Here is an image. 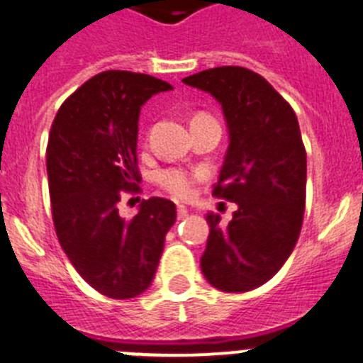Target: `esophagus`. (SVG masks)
I'll list each match as a JSON object with an SVG mask.
<instances>
[{
	"mask_svg": "<svg viewBox=\"0 0 363 363\" xmlns=\"http://www.w3.org/2000/svg\"><path fill=\"white\" fill-rule=\"evenodd\" d=\"M189 216V209L185 205H178V220H184Z\"/></svg>",
	"mask_w": 363,
	"mask_h": 363,
	"instance_id": "esophagus-1",
	"label": "esophagus"
}]
</instances>
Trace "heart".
Returning a JSON list of instances; mask_svg holds the SVG:
<instances>
[{
    "label": "heart",
    "mask_w": 363,
    "mask_h": 363,
    "mask_svg": "<svg viewBox=\"0 0 363 363\" xmlns=\"http://www.w3.org/2000/svg\"><path fill=\"white\" fill-rule=\"evenodd\" d=\"M201 171H185V169H165L158 172V184L165 191L179 198H191L194 194V187L200 179H203Z\"/></svg>",
    "instance_id": "obj_1"
}]
</instances>
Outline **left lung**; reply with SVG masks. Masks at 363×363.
Returning <instances> with one entry per match:
<instances>
[{
	"label": "left lung",
	"mask_w": 363,
	"mask_h": 363,
	"mask_svg": "<svg viewBox=\"0 0 363 363\" xmlns=\"http://www.w3.org/2000/svg\"><path fill=\"white\" fill-rule=\"evenodd\" d=\"M220 101L229 149L213 194L234 201L229 225L209 213L201 272L213 287L245 293L289 258L306 209L307 158L296 114L265 78L243 67H216L184 78Z\"/></svg>",
	"instance_id": "obj_1"
}]
</instances>
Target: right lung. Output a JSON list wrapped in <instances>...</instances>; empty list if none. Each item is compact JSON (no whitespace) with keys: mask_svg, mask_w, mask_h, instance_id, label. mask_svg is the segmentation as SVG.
I'll return each mask as SVG.
<instances>
[{"mask_svg":"<svg viewBox=\"0 0 363 363\" xmlns=\"http://www.w3.org/2000/svg\"><path fill=\"white\" fill-rule=\"evenodd\" d=\"M149 74L105 70L63 101L47 147L52 220L70 264L98 293L127 300L149 289L176 205L143 200L130 220L118 214L138 192V118L150 96L171 91Z\"/></svg>","mask_w":363,"mask_h":363,"instance_id":"add662e5","label":"right lung"}]
</instances>
